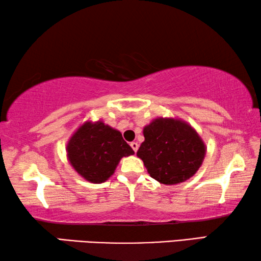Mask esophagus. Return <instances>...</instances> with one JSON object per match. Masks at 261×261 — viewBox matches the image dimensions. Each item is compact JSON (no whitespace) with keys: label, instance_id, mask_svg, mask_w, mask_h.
Here are the masks:
<instances>
[{"label":"esophagus","instance_id":"obj_1","mask_svg":"<svg viewBox=\"0 0 261 261\" xmlns=\"http://www.w3.org/2000/svg\"><path fill=\"white\" fill-rule=\"evenodd\" d=\"M130 146L135 152L138 151V148H139V145H138V143H136V141H132V143L130 144Z\"/></svg>","mask_w":261,"mask_h":261}]
</instances>
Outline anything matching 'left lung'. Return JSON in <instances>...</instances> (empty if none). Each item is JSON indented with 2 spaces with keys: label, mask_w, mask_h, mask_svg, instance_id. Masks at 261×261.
<instances>
[{
  "label": "left lung",
  "mask_w": 261,
  "mask_h": 261,
  "mask_svg": "<svg viewBox=\"0 0 261 261\" xmlns=\"http://www.w3.org/2000/svg\"><path fill=\"white\" fill-rule=\"evenodd\" d=\"M137 152L151 177L167 185L182 183L197 173L206 148L191 126L174 118H156L144 127Z\"/></svg>",
  "instance_id": "8db88e82"
}]
</instances>
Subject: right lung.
I'll list each match as a JSON object with an SVG mask.
<instances>
[{"label": "right lung", "mask_w": 261, "mask_h": 261, "mask_svg": "<svg viewBox=\"0 0 261 261\" xmlns=\"http://www.w3.org/2000/svg\"><path fill=\"white\" fill-rule=\"evenodd\" d=\"M68 158L74 170L92 183H102L114 174L123 156L134 154L120 131L102 122H86L69 140Z\"/></svg>", "instance_id": "obj_1"}]
</instances>
